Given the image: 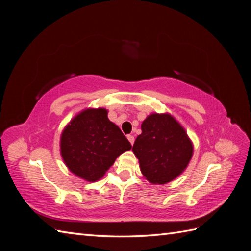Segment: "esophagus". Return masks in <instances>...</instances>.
Returning <instances> with one entry per match:
<instances>
[{
  "instance_id": "esophagus-1",
  "label": "esophagus",
  "mask_w": 251,
  "mask_h": 251,
  "mask_svg": "<svg viewBox=\"0 0 251 251\" xmlns=\"http://www.w3.org/2000/svg\"><path fill=\"white\" fill-rule=\"evenodd\" d=\"M127 139L129 140V142L131 143V145H134V142H135V137L134 136L128 135V136H127Z\"/></svg>"
}]
</instances>
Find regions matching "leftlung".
Instances as JSON below:
<instances>
[{
  "instance_id": "obj_1",
  "label": "left lung",
  "mask_w": 251,
  "mask_h": 251,
  "mask_svg": "<svg viewBox=\"0 0 251 251\" xmlns=\"http://www.w3.org/2000/svg\"><path fill=\"white\" fill-rule=\"evenodd\" d=\"M141 135L132 147L149 182L165 184L184 172L193 155V143L169 113H152L142 122Z\"/></svg>"
}]
</instances>
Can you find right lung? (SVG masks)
Returning <instances> with one entry per match:
<instances>
[{
	"instance_id": "1",
	"label": "right lung",
	"mask_w": 251,
	"mask_h": 251,
	"mask_svg": "<svg viewBox=\"0 0 251 251\" xmlns=\"http://www.w3.org/2000/svg\"><path fill=\"white\" fill-rule=\"evenodd\" d=\"M131 149L103 108L85 109L70 121L60 137V153L71 173L88 182L104 176L116 157Z\"/></svg>"
}]
</instances>
